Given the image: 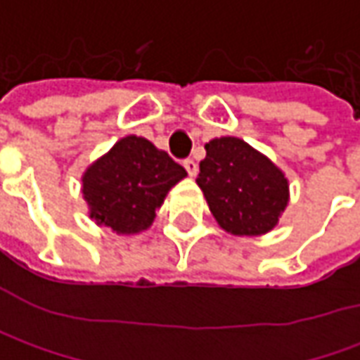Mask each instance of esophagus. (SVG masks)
Returning <instances> with one entry per match:
<instances>
[{"mask_svg":"<svg viewBox=\"0 0 360 360\" xmlns=\"http://www.w3.org/2000/svg\"><path fill=\"white\" fill-rule=\"evenodd\" d=\"M184 168H186V172L190 174L192 178H194V176L198 174V164H196V162H194L192 158L184 160Z\"/></svg>","mask_w":360,"mask_h":360,"instance_id":"esophagus-1","label":"esophagus"}]
</instances>
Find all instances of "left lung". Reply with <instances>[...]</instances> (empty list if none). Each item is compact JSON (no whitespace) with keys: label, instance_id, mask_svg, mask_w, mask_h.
<instances>
[{"label":"left lung","instance_id":"left-lung-1","mask_svg":"<svg viewBox=\"0 0 360 360\" xmlns=\"http://www.w3.org/2000/svg\"><path fill=\"white\" fill-rule=\"evenodd\" d=\"M200 162L198 186L222 229L258 236L276 226L288 204V180L264 154L240 138H214Z\"/></svg>","mask_w":360,"mask_h":360}]
</instances>
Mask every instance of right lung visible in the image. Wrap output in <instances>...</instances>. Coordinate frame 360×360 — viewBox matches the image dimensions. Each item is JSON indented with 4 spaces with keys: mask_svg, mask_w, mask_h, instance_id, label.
Wrapping results in <instances>:
<instances>
[{
    "mask_svg": "<svg viewBox=\"0 0 360 360\" xmlns=\"http://www.w3.org/2000/svg\"><path fill=\"white\" fill-rule=\"evenodd\" d=\"M186 170L164 150L138 136H126L86 170L84 198L90 218L118 234L146 230L168 190Z\"/></svg>",
    "mask_w": 360,
    "mask_h": 360,
    "instance_id": "add662e5",
    "label": "right lung"
}]
</instances>
